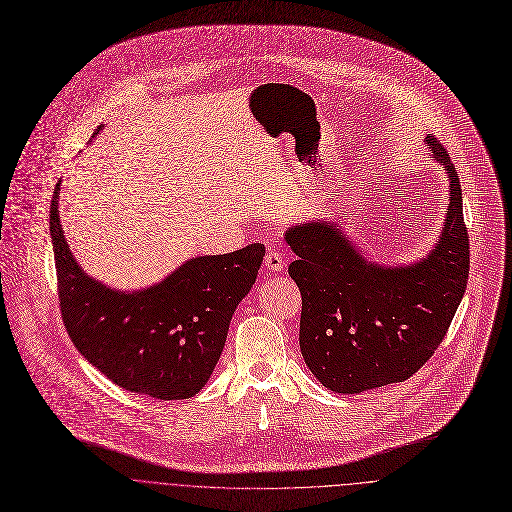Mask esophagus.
Wrapping results in <instances>:
<instances>
[{"mask_svg":"<svg viewBox=\"0 0 512 512\" xmlns=\"http://www.w3.org/2000/svg\"><path fill=\"white\" fill-rule=\"evenodd\" d=\"M264 266L272 272H280L284 266H286V260H284V254L280 250H268L266 256H264Z\"/></svg>","mask_w":512,"mask_h":512,"instance_id":"34e87169","label":"esophagus"}]
</instances>
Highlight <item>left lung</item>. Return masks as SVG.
I'll return each mask as SVG.
<instances>
[{
    "label": "left lung",
    "instance_id": "8db88e82",
    "mask_svg": "<svg viewBox=\"0 0 512 512\" xmlns=\"http://www.w3.org/2000/svg\"><path fill=\"white\" fill-rule=\"evenodd\" d=\"M450 175L442 238L414 266L367 262L337 224L311 222L286 232L296 254L288 274L302 296L300 353L331 391L361 393L410 379L446 337L470 270L460 177L448 151L426 137Z\"/></svg>",
    "mask_w": 512,
    "mask_h": 512
}]
</instances>
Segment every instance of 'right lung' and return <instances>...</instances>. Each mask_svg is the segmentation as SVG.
<instances>
[{"label":"right lung","instance_id":"obj_1","mask_svg":"<svg viewBox=\"0 0 512 512\" xmlns=\"http://www.w3.org/2000/svg\"><path fill=\"white\" fill-rule=\"evenodd\" d=\"M58 191L60 183L50 203V236L60 313L74 347L127 391L193 397L220 361L236 306L258 276L264 244L193 258L147 290L119 292L86 276L72 258Z\"/></svg>","mask_w":512,"mask_h":512}]
</instances>
